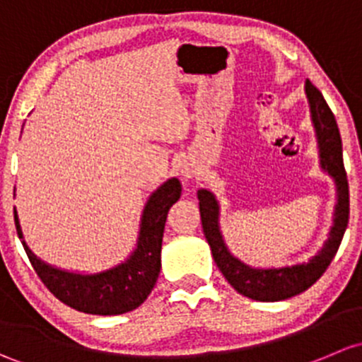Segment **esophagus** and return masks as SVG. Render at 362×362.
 I'll return each instance as SVG.
<instances>
[{
	"label": "esophagus",
	"instance_id": "1",
	"mask_svg": "<svg viewBox=\"0 0 362 362\" xmlns=\"http://www.w3.org/2000/svg\"><path fill=\"white\" fill-rule=\"evenodd\" d=\"M181 173H182V176H185V177H193V176H195V174H197V169H195V167L189 165V163H188V165L182 167Z\"/></svg>",
	"mask_w": 362,
	"mask_h": 362
}]
</instances>
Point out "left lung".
<instances>
[{"label":"left lung","mask_w":362,"mask_h":362,"mask_svg":"<svg viewBox=\"0 0 362 362\" xmlns=\"http://www.w3.org/2000/svg\"><path fill=\"white\" fill-rule=\"evenodd\" d=\"M308 104H310L312 122L317 134L320 165L329 176H333L338 189V204L334 211V225L331 228L329 238L317 255L308 263L293 264L282 268H251L244 264L235 256L230 255L223 240L218 225L219 207L214 195L207 189H199V207L202 218L204 235L211 245L212 258L218 264L219 272L225 275L237 293L258 301H281L286 298L296 296L317 282L320 275L326 272L329 263L337 255L340 242L344 238L349 223V181L344 167V153H341V137L338 130L333 111L329 110L319 88L310 81L305 83Z\"/></svg>","instance_id":"obj_1"}]
</instances>
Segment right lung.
I'll return each instance as SVG.
<instances>
[{"label": "right lung", "instance_id": "obj_1", "mask_svg": "<svg viewBox=\"0 0 362 362\" xmlns=\"http://www.w3.org/2000/svg\"><path fill=\"white\" fill-rule=\"evenodd\" d=\"M181 197V182L173 177L150 197L143 219L136 251L125 263L94 275L69 274L57 270L36 258L22 242L29 262L40 281L57 300L78 312L94 315H118L139 307L153 289L160 274V252L167 212ZM15 228L22 238L17 212L13 209Z\"/></svg>", "mask_w": 362, "mask_h": 362}]
</instances>
